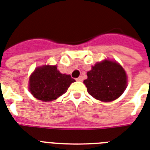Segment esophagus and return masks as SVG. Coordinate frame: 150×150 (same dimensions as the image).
<instances>
[{
	"label": "esophagus",
	"instance_id": "34e87169",
	"mask_svg": "<svg viewBox=\"0 0 150 150\" xmlns=\"http://www.w3.org/2000/svg\"><path fill=\"white\" fill-rule=\"evenodd\" d=\"M83 77H82V76H80V77H79V78H77V79H76V80H77V81H79V82H82V81H83Z\"/></svg>",
	"mask_w": 150,
	"mask_h": 150
}]
</instances>
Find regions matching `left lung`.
<instances>
[{
    "mask_svg": "<svg viewBox=\"0 0 150 150\" xmlns=\"http://www.w3.org/2000/svg\"><path fill=\"white\" fill-rule=\"evenodd\" d=\"M89 94L97 100L109 102L122 95L127 88V77L121 65L105 60L97 63L84 80Z\"/></svg>",
    "mask_w": 150,
    "mask_h": 150,
    "instance_id": "8db88e82",
    "label": "left lung"
}]
</instances>
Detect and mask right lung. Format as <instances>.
I'll use <instances>...</instances> for the list:
<instances>
[{
  "instance_id": "add662e5",
  "label": "right lung",
  "mask_w": 150,
  "mask_h": 150,
  "mask_svg": "<svg viewBox=\"0 0 150 150\" xmlns=\"http://www.w3.org/2000/svg\"><path fill=\"white\" fill-rule=\"evenodd\" d=\"M75 82L70 75L61 74L57 67L44 65L37 67L29 79V90L34 98L42 101L56 100L67 92Z\"/></svg>"
}]
</instances>
